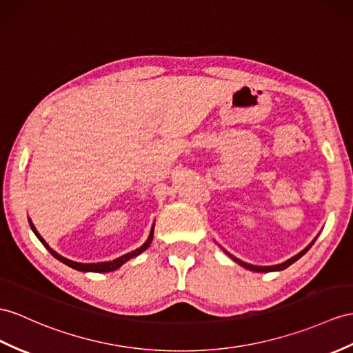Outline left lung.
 I'll return each mask as SVG.
<instances>
[{
  "label": "left lung",
  "mask_w": 353,
  "mask_h": 353,
  "mask_svg": "<svg viewBox=\"0 0 353 353\" xmlns=\"http://www.w3.org/2000/svg\"><path fill=\"white\" fill-rule=\"evenodd\" d=\"M314 241H316V238L313 239V241L308 244L303 252H299L296 256H294V257H290V259H288L286 262H283V263H279V265H272V266H257V265H252V263H247V262H243V261H239V259H236L235 256H232V254H229L226 250H225V253L230 257V259H234L236 263H239L241 266H244L245 270H250V271H254V272H271V271H281V270H286L288 266H290L292 263L294 262H296L301 256H304L308 250H310V247L314 244Z\"/></svg>",
  "instance_id": "left-lung-1"
}]
</instances>
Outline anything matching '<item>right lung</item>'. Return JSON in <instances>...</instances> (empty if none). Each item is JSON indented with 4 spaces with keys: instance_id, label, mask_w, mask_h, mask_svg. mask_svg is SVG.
Returning a JSON list of instances; mask_svg holds the SVG:
<instances>
[{
    "instance_id": "right-lung-1",
    "label": "right lung",
    "mask_w": 353,
    "mask_h": 353,
    "mask_svg": "<svg viewBox=\"0 0 353 353\" xmlns=\"http://www.w3.org/2000/svg\"><path fill=\"white\" fill-rule=\"evenodd\" d=\"M28 221H30V226H31L32 232H34V234H36V236L40 239V243L48 248L50 254H52L54 257H57V259H58L59 262H63V263H65L67 266H70V268L77 270V271H82V272H110V271H115V270H118V268H119V266L124 265L127 261H130L132 257L139 256L142 252L147 250V248H148V247H150V244H151V241H152V236H154V225H152L148 239H147V241H145V244H142L139 248H136V250H133V252H130V253H127V254H124V256H121V257H117V259H114V261H109V262H99V263H81V262H74V261L67 259V257H64V256H61V254H58L57 252H54L52 248H50V247L48 245V243L45 241V239H43V238L40 236V234L37 232V229L34 228L32 221H31L30 219H28Z\"/></svg>"
}]
</instances>
